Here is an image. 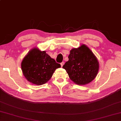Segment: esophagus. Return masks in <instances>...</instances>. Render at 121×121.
Wrapping results in <instances>:
<instances>
[{"label": "esophagus", "instance_id": "34e87169", "mask_svg": "<svg viewBox=\"0 0 121 121\" xmlns=\"http://www.w3.org/2000/svg\"><path fill=\"white\" fill-rule=\"evenodd\" d=\"M64 62H61V63H60V65H61V67H63V66L64 65Z\"/></svg>", "mask_w": 121, "mask_h": 121}]
</instances>
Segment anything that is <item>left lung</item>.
<instances>
[{
  "label": "left lung",
  "instance_id": "obj_1",
  "mask_svg": "<svg viewBox=\"0 0 121 121\" xmlns=\"http://www.w3.org/2000/svg\"><path fill=\"white\" fill-rule=\"evenodd\" d=\"M71 80L78 85H85L96 76L99 64L92 52L85 45L70 51L68 60L63 65Z\"/></svg>",
  "mask_w": 121,
  "mask_h": 121
}]
</instances>
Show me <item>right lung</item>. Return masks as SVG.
<instances>
[{"mask_svg":"<svg viewBox=\"0 0 121 121\" xmlns=\"http://www.w3.org/2000/svg\"><path fill=\"white\" fill-rule=\"evenodd\" d=\"M22 69L25 78L31 83L43 85L48 81L56 68L61 67L45 51L34 48L22 61Z\"/></svg>","mask_w":121,"mask_h":121,"instance_id":"right-lung-1","label":"right lung"}]
</instances>
